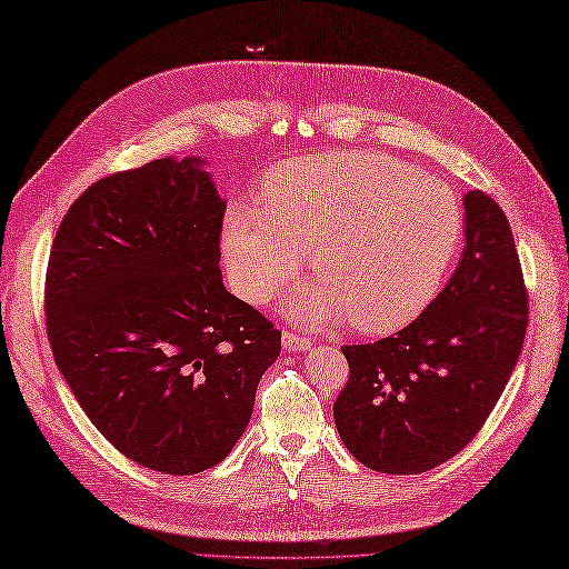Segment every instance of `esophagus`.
<instances>
[{"mask_svg": "<svg viewBox=\"0 0 569 569\" xmlns=\"http://www.w3.org/2000/svg\"><path fill=\"white\" fill-rule=\"evenodd\" d=\"M282 342H284V348H287L289 352L307 350V348H311V345H313L307 336H299V332H295V330H284V332H282Z\"/></svg>", "mask_w": 569, "mask_h": 569, "instance_id": "esophagus-1", "label": "esophagus"}]
</instances>
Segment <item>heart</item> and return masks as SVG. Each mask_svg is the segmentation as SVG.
<instances>
[{
    "label": "heart",
    "mask_w": 569,
    "mask_h": 569,
    "mask_svg": "<svg viewBox=\"0 0 569 569\" xmlns=\"http://www.w3.org/2000/svg\"><path fill=\"white\" fill-rule=\"evenodd\" d=\"M459 241L461 207L451 188L362 151L280 166L262 186V210L231 207L221 229L231 284L243 299H274L311 251L318 280L289 311L313 323L350 316L362 332H391L418 318Z\"/></svg>",
    "instance_id": "1"
}]
</instances>
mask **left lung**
I'll return each instance as SVG.
<instances>
[{"label": "left lung", "mask_w": 569, "mask_h": 569, "mask_svg": "<svg viewBox=\"0 0 569 569\" xmlns=\"http://www.w3.org/2000/svg\"><path fill=\"white\" fill-rule=\"evenodd\" d=\"M466 248L437 299L391 338L345 345L350 377L332 406L345 447L391 476L432 470L488 420L529 326V292L509 221L470 190Z\"/></svg>", "instance_id": "left-lung-1"}]
</instances>
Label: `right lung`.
Here are the masks:
<instances>
[{"label":"right lung","mask_w":569,"mask_h":569,"mask_svg":"<svg viewBox=\"0 0 569 569\" xmlns=\"http://www.w3.org/2000/svg\"><path fill=\"white\" fill-rule=\"evenodd\" d=\"M224 210L200 159H157L96 180L52 241L54 365L110 445L159 473L224 459L282 348L221 282Z\"/></svg>","instance_id":"right-lung-1"}]
</instances>
